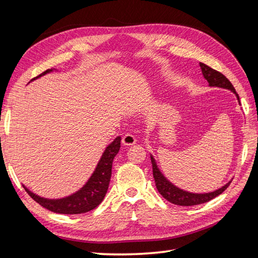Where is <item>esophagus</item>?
Here are the masks:
<instances>
[{
    "label": "esophagus",
    "instance_id": "34e87169",
    "mask_svg": "<svg viewBox=\"0 0 258 258\" xmlns=\"http://www.w3.org/2000/svg\"><path fill=\"white\" fill-rule=\"evenodd\" d=\"M136 138H135V136H132V135H130V134H127V135H124L123 137H122V140H121V142H122V144L123 145H126V146H131V145H134L135 143H136Z\"/></svg>",
    "mask_w": 258,
    "mask_h": 258
}]
</instances>
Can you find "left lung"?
Listing matches in <instances>:
<instances>
[{
    "instance_id": "obj_1",
    "label": "left lung",
    "mask_w": 258,
    "mask_h": 258,
    "mask_svg": "<svg viewBox=\"0 0 258 258\" xmlns=\"http://www.w3.org/2000/svg\"><path fill=\"white\" fill-rule=\"evenodd\" d=\"M200 68H201L202 74H204L205 79L208 81L210 86H212V87H221V88L231 90L233 93H236L237 99L240 102L238 93L236 92L235 87H233L232 84L230 83V81L227 79V77L223 75L221 72L216 71V70L210 68L209 66H207L205 63H201V62H200ZM151 160H152V166H153V175H154L156 187H157L158 191L160 192V195L163 198L170 201L171 204H174L177 206L190 207V206H197V205L205 204V202L212 200L213 198L217 197L218 195H221L231 183V181H230L225 186H223L222 188L217 189L215 191H212V192H208V194L188 192V191H185L183 189H179L178 187L174 186L172 183L169 182L168 179L162 175L157 165H156L153 156H151Z\"/></svg>"
}]
</instances>
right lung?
I'll list each match as a JSON object with an SVG mask.
<instances>
[{
    "label": "right lung",
    "mask_w": 258,
    "mask_h": 258,
    "mask_svg": "<svg viewBox=\"0 0 258 258\" xmlns=\"http://www.w3.org/2000/svg\"><path fill=\"white\" fill-rule=\"evenodd\" d=\"M52 70L53 69L46 70L45 72L36 76L35 79L51 72ZM120 137H117L105 148L95 172L92 173L88 182L85 184L82 189L71 195V196L56 200L45 199L31 192L25 186L23 187H25L26 191L30 195L31 198L35 200L37 204H40L43 208L51 211V212L60 214H81L88 212V211L97 208L105 197L112 175V163L114 157L120 148Z\"/></svg>",
    "instance_id": "add662e5"
}]
</instances>
